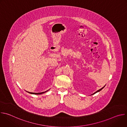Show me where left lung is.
<instances>
[{"instance_id": "8db88e82", "label": "left lung", "mask_w": 127, "mask_h": 127, "mask_svg": "<svg viewBox=\"0 0 127 127\" xmlns=\"http://www.w3.org/2000/svg\"><path fill=\"white\" fill-rule=\"evenodd\" d=\"M104 87H105V86H103V87H102V88H101V89H99V90H97V91H96V92H95V93H94V94H93V95H94V94H96V93H98V92H100V90H102V89H103V88H104Z\"/></svg>"}]
</instances>
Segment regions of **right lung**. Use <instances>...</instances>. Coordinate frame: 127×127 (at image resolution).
I'll use <instances>...</instances> for the list:
<instances>
[{"instance_id": "right-lung-1", "label": "right lung", "mask_w": 127, "mask_h": 127, "mask_svg": "<svg viewBox=\"0 0 127 127\" xmlns=\"http://www.w3.org/2000/svg\"><path fill=\"white\" fill-rule=\"evenodd\" d=\"M48 90H47V91L45 92H42V93H30V92H27L28 93H29V94H33V95H41V94H44V93H45L46 92H48Z\"/></svg>"}]
</instances>
